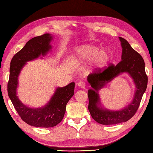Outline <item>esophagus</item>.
Segmentation results:
<instances>
[{
  "label": "esophagus",
  "mask_w": 153,
  "mask_h": 153,
  "mask_svg": "<svg viewBox=\"0 0 153 153\" xmlns=\"http://www.w3.org/2000/svg\"><path fill=\"white\" fill-rule=\"evenodd\" d=\"M77 85H79V86L82 89H84L85 87V84L83 81H79V82L77 83Z\"/></svg>",
  "instance_id": "1"
}]
</instances>
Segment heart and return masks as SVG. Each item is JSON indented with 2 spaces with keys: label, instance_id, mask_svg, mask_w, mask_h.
<instances>
[{
  "label": "heart",
  "instance_id": "obj_1",
  "mask_svg": "<svg viewBox=\"0 0 153 153\" xmlns=\"http://www.w3.org/2000/svg\"><path fill=\"white\" fill-rule=\"evenodd\" d=\"M110 54L106 49H99L93 45H84L74 51L73 60L78 62H86L91 60V66L94 68H102L109 62Z\"/></svg>",
  "mask_w": 153,
  "mask_h": 153
}]
</instances>
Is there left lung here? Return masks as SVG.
Returning <instances> with one entry per match:
<instances>
[{"label": "left lung", "instance_id": "obj_1", "mask_svg": "<svg viewBox=\"0 0 153 153\" xmlns=\"http://www.w3.org/2000/svg\"><path fill=\"white\" fill-rule=\"evenodd\" d=\"M119 38L123 48L121 61L116 65L111 64L105 69H96L88 76V82L92 87V89L88 91V110L95 121L105 125L120 123L131 119L138 109L147 86L148 77L145 73V62L142 56L133 49L126 39L121 37ZM125 72L131 76L137 86L135 98L132 102L120 111L100 109L97 106L100 100L97 93L98 89L118 74Z\"/></svg>", "mask_w": 153, "mask_h": 153}]
</instances>
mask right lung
Here are the masks:
<instances>
[{
    "label": "right lung",
    "mask_w": 153,
    "mask_h": 153,
    "mask_svg": "<svg viewBox=\"0 0 153 153\" xmlns=\"http://www.w3.org/2000/svg\"><path fill=\"white\" fill-rule=\"evenodd\" d=\"M53 37L49 33L32 38L21 50L13 56L10 62L8 94L13 105L21 120L36 127H53L61 122L65 112L66 105L74 95V83L63 88H58L46 106L32 108L24 105L16 95L18 76L27 62L46 54L51 49Z\"/></svg>",
    "instance_id": "add662e5"
}]
</instances>
